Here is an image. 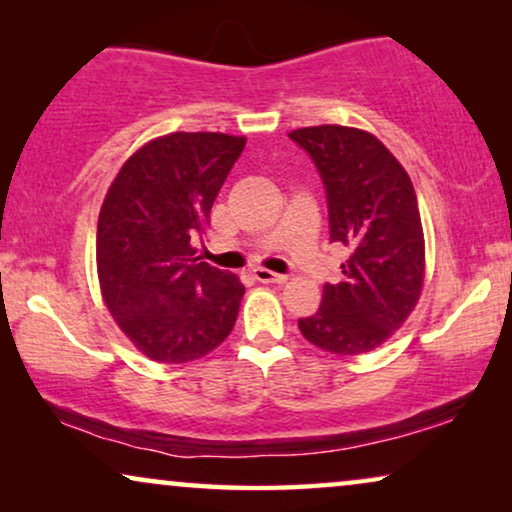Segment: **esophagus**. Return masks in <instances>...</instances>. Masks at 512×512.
Listing matches in <instances>:
<instances>
[{"label":"esophagus","instance_id":"esophagus-1","mask_svg":"<svg viewBox=\"0 0 512 512\" xmlns=\"http://www.w3.org/2000/svg\"><path fill=\"white\" fill-rule=\"evenodd\" d=\"M254 277L258 279V282H263V284H284L286 279V275H277V272H272V270H265V268H256L254 270Z\"/></svg>","mask_w":512,"mask_h":512}]
</instances>
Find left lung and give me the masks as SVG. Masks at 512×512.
Masks as SVG:
<instances>
[{
  "mask_svg": "<svg viewBox=\"0 0 512 512\" xmlns=\"http://www.w3.org/2000/svg\"><path fill=\"white\" fill-rule=\"evenodd\" d=\"M289 137L319 167L331 240L349 249L342 282L324 284L319 310L298 319V328L324 352H373L422 296L426 254L415 188L394 153L366 130L312 125Z\"/></svg>",
  "mask_w": 512,
  "mask_h": 512,
  "instance_id": "left-lung-1",
  "label": "left lung"
}]
</instances>
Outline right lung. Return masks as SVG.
I'll return each instance as SVG.
<instances>
[{
    "instance_id": "right-lung-1",
    "label": "right lung",
    "mask_w": 512,
    "mask_h": 512,
    "mask_svg": "<svg viewBox=\"0 0 512 512\" xmlns=\"http://www.w3.org/2000/svg\"><path fill=\"white\" fill-rule=\"evenodd\" d=\"M247 137L170 132L125 160L97 219L102 300L132 345L158 363L202 359L228 338L244 296L193 240Z\"/></svg>"
}]
</instances>
